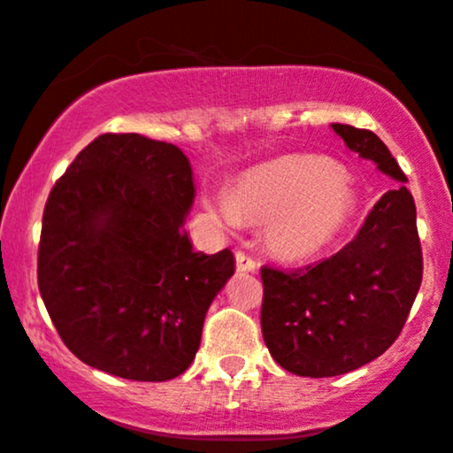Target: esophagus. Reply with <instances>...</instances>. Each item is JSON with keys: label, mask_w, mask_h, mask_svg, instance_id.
<instances>
[{"label": "esophagus", "mask_w": 453, "mask_h": 453, "mask_svg": "<svg viewBox=\"0 0 453 453\" xmlns=\"http://www.w3.org/2000/svg\"><path fill=\"white\" fill-rule=\"evenodd\" d=\"M236 268L241 273H253L257 268V262L251 256H247L245 251H236Z\"/></svg>", "instance_id": "1"}]
</instances>
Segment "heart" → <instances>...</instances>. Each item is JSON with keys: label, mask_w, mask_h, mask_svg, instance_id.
Here are the masks:
<instances>
[{"label": "heart", "mask_w": 453, "mask_h": 453, "mask_svg": "<svg viewBox=\"0 0 453 453\" xmlns=\"http://www.w3.org/2000/svg\"><path fill=\"white\" fill-rule=\"evenodd\" d=\"M221 211L232 221L268 223V250L299 262L340 234L352 211V191L331 161L290 157L247 173Z\"/></svg>", "instance_id": "heart-1"}]
</instances>
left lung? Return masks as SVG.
I'll return each mask as SVG.
<instances>
[{
  "label": "left lung",
  "mask_w": 453,
  "mask_h": 453,
  "mask_svg": "<svg viewBox=\"0 0 453 453\" xmlns=\"http://www.w3.org/2000/svg\"><path fill=\"white\" fill-rule=\"evenodd\" d=\"M352 152L397 182L404 172L379 135L333 124ZM424 275L415 200L404 185L387 191L350 242L326 260L262 266L260 325L273 359L296 376L325 379L370 364L402 333Z\"/></svg>",
  "instance_id": "8db88e82"
}]
</instances>
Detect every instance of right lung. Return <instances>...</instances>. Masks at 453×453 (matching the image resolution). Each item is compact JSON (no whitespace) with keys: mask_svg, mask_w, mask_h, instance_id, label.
Returning a JSON list of instances; mask_svg holds the SVG:
<instances>
[{"mask_svg":"<svg viewBox=\"0 0 453 453\" xmlns=\"http://www.w3.org/2000/svg\"><path fill=\"white\" fill-rule=\"evenodd\" d=\"M196 187L173 143L105 133L49 193L38 290L68 350L128 380L163 382L191 365L203 318L234 256L193 251Z\"/></svg>","mask_w":453,"mask_h":453,"instance_id":"right-lung-1","label":"right lung"}]
</instances>
